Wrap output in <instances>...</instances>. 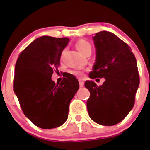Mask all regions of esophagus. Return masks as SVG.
<instances>
[{
    "label": "esophagus",
    "mask_w": 150,
    "mask_h": 150,
    "mask_svg": "<svg viewBox=\"0 0 150 150\" xmlns=\"http://www.w3.org/2000/svg\"><path fill=\"white\" fill-rule=\"evenodd\" d=\"M79 86L80 87H83V86H84V82H83V80H81V79H79Z\"/></svg>",
    "instance_id": "1"
}]
</instances>
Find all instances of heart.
<instances>
[{"label": "heart", "instance_id": "heart-1", "mask_svg": "<svg viewBox=\"0 0 150 150\" xmlns=\"http://www.w3.org/2000/svg\"><path fill=\"white\" fill-rule=\"evenodd\" d=\"M76 48L77 49L78 51L83 55H85L87 52L91 51V46L88 41L86 40H79L76 43ZM71 74L74 75L76 77L82 78L84 76V74L80 70H74V71H71Z\"/></svg>", "mask_w": 150, "mask_h": 150}]
</instances>
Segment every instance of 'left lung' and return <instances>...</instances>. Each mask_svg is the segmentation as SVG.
Instances as JSON below:
<instances>
[{"label":"left lung","instance_id":"1","mask_svg":"<svg viewBox=\"0 0 150 150\" xmlns=\"http://www.w3.org/2000/svg\"><path fill=\"white\" fill-rule=\"evenodd\" d=\"M93 40L96 60L88 76L104 77L105 82L99 86L91 80L85 82L90 91L87 109L95 122L110 126L122 121L133 108L140 84L137 61L128 45L112 33H96Z\"/></svg>","mask_w":150,"mask_h":150}]
</instances>
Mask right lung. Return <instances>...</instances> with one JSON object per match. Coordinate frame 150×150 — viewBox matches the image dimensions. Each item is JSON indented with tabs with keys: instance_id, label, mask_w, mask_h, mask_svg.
Returning <instances> with one entry per match:
<instances>
[{
	"instance_id": "add662e5",
	"label": "right lung",
	"mask_w": 150,
	"mask_h": 150,
	"mask_svg": "<svg viewBox=\"0 0 150 150\" xmlns=\"http://www.w3.org/2000/svg\"><path fill=\"white\" fill-rule=\"evenodd\" d=\"M68 42L67 38H38L16 63L14 92L24 114L39 128L50 129L65 122L70 103L79 89L77 79L68 73L59 84L52 80Z\"/></svg>"
}]
</instances>
